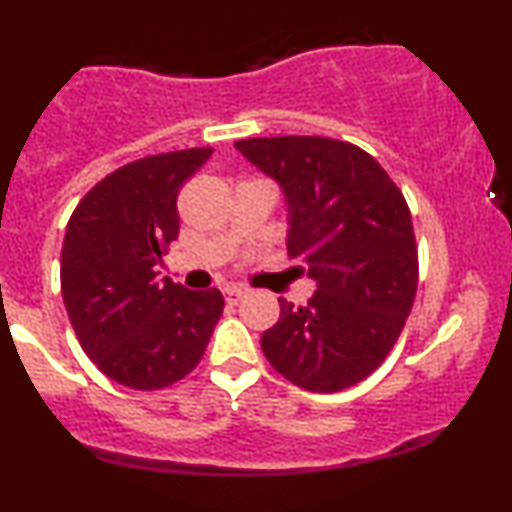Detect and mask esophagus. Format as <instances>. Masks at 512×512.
Instances as JSON below:
<instances>
[{"mask_svg": "<svg viewBox=\"0 0 512 512\" xmlns=\"http://www.w3.org/2000/svg\"><path fill=\"white\" fill-rule=\"evenodd\" d=\"M245 293H248V289H245V286H238V284H231V286H226V289H223L226 303H231V305H236L240 298L245 296Z\"/></svg>", "mask_w": 512, "mask_h": 512, "instance_id": "esophagus-1", "label": "esophagus"}]
</instances>
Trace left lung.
Listing matches in <instances>:
<instances>
[{
    "label": "left lung",
    "mask_w": 512,
    "mask_h": 512,
    "mask_svg": "<svg viewBox=\"0 0 512 512\" xmlns=\"http://www.w3.org/2000/svg\"><path fill=\"white\" fill-rule=\"evenodd\" d=\"M236 149L281 185L289 257L317 281L308 305L279 298L264 356L310 392L361 383L395 346L419 286L407 199L373 156L339 139L257 137Z\"/></svg>",
    "instance_id": "left-lung-1"
}]
</instances>
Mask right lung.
<instances>
[{"label": "right lung", "instance_id": "right-lung-1", "mask_svg": "<svg viewBox=\"0 0 512 512\" xmlns=\"http://www.w3.org/2000/svg\"><path fill=\"white\" fill-rule=\"evenodd\" d=\"M182 149L144 156L86 192L62 245V298L81 349L132 390H161L202 361L223 313L219 289L158 279L178 238V192L211 156Z\"/></svg>", "mask_w": 512, "mask_h": 512}]
</instances>
